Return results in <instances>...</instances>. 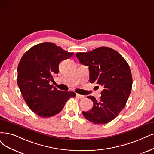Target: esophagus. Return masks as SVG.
Segmentation results:
<instances>
[{
    "instance_id": "1",
    "label": "esophagus",
    "mask_w": 154,
    "mask_h": 154,
    "mask_svg": "<svg viewBox=\"0 0 154 154\" xmlns=\"http://www.w3.org/2000/svg\"><path fill=\"white\" fill-rule=\"evenodd\" d=\"M76 97L77 98H79V99H83V98H85V96H83V95H81V94H76Z\"/></svg>"
}]
</instances>
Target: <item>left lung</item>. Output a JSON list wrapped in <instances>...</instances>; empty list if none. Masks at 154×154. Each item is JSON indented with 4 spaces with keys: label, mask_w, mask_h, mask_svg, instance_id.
I'll list each match as a JSON object with an SVG mask.
<instances>
[{
    "label": "left lung",
    "mask_w": 154,
    "mask_h": 154,
    "mask_svg": "<svg viewBox=\"0 0 154 154\" xmlns=\"http://www.w3.org/2000/svg\"><path fill=\"white\" fill-rule=\"evenodd\" d=\"M76 56L81 63L89 66L90 82L103 87L100 100L88 96L93 106L82 112L83 116L94 124L112 121L124 108L131 91L133 79L128 63L117 51L107 47L77 53Z\"/></svg>",
    "instance_id": "1"
}]
</instances>
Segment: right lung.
I'll return each instance as SVG.
<instances>
[{
    "label": "right lung",
    "instance_id": "1",
    "mask_svg": "<svg viewBox=\"0 0 154 154\" xmlns=\"http://www.w3.org/2000/svg\"><path fill=\"white\" fill-rule=\"evenodd\" d=\"M69 53L54 43L34 45L22 56L18 66L17 82L26 103L41 117L59 113L74 92L63 91L50 85L59 72L60 63L70 58Z\"/></svg>",
    "mask_w": 154,
    "mask_h": 154
}]
</instances>
